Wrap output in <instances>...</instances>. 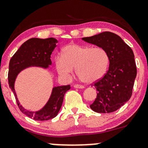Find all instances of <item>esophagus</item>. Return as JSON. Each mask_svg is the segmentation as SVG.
<instances>
[{
	"label": "esophagus",
	"mask_w": 148,
	"mask_h": 148,
	"mask_svg": "<svg viewBox=\"0 0 148 148\" xmlns=\"http://www.w3.org/2000/svg\"><path fill=\"white\" fill-rule=\"evenodd\" d=\"M74 87L77 88V89H83L84 86H82V85H80V84H74Z\"/></svg>",
	"instance_id": "1"
}]
</instances>
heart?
I'll return each mask as SVG.
<instances>
[{"label": "heart", "mask_w": 148, "mask_h": 148, "mask_svg": "<svg viewBox=\"0 0 148 148\" xmlns=\"http://www.w3.org/2000/svg\"><path fill=\"white\" fill-rule=\"evenodd\" d=\"M110 63V58L102 47L69 44L64 48L62 56H56L55 66L57 72L62 77H69L73 69L80 81L93 83L105 74Z\"/></svg>", "instance_id": "heart-1"}]
</instances>
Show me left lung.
Returning <instances> with one entry per match:
<instances>
[{
	"mask_svg": "<svg viewBox=\"0 0 148 148\" xmlns=\"http://www.w3.org/2000/svg\"><path fill=\"white\" fill-rule=\"evenodd\" d=\"M82 39L105 49L110 58L107 72L92 84L97 95L90 105L91 109L98 113L113 112L132 96L137 75L133 51L118 35L109 31Z\"/></svg>",
	"mask_w": 148,
	"mask_h": 148,
	"instance_id": "8db88e82",
	"label": "left lung"
}]
</instances>
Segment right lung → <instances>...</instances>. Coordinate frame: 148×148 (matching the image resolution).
Returning a JSON list of instances; mask_svg holds the SVG:
<instances>
[{"label":"right lung","instance_id":"add662e5","mask_svg":"<svg viewBox=\"0 0 148 148\" xmlns=\"http://www.w3.org/2000/svg\"><path fill=\"white\" fill-rule=\"evenodd\" d=\"M56 43L57 40L53 38H30L22 44L10 60L8 77L10 88L14 94L19 110L34 120H49L56 117L62 107L64 96L71 89V86L64 85L53 88L51 96L45 107L40 111L34 112L24 110L19 103L14 89L15 79L22 69L30 66H39L46 68L51 64V54L56 46Z\"/></svg>","mask_w":148,"mask_h":148}]
</instances>
